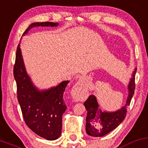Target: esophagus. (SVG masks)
Returning <instances> with one entry per match:
<instances>
[{
  "mask_svg": "<svg viewBox=\"0 0 148 148\" xmlns=\"http://www.w3.org/2000/svg\"><path fill=\"white\" fill-rule=\"evenodd\" d=\"M86 80V78L84 77H81L80 81L77 82L75 85H74V87H73L72 90V92L73 95H74L75 98H77V95L79 92H80L82 90V89H83L84 87V85H83V82H85V80Z\"/></svg>",
  "mask_w": 148,
  "mask_h": 148,
  "instance_id": "esophagus-1",
  "label": "esophagus"
}]
</instances>
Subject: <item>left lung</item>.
I'll return each mask as SVG.
<instances>
[{
    "mask_svg": "<svg viewBox=\"0 0 148 148\" xmlns=\"http://www.w3.org/2000/svg\"><path fill=\"white\" fill-rule=\"evenodd\" d=\"M133 71L132 77L128 84V96L125 106L113 112H103L100 109L95 95H92L84 102L87 111L86 117V133L93 137H101L115 129L124 120L127 113V106L130 105L131 100L134 95L135 73Z\"/></svg>",
    "mask_w": 148,
    "mask_h": 148,
    "instance_id": "obj_1",
    "label": "left lung"
}]
</instances>
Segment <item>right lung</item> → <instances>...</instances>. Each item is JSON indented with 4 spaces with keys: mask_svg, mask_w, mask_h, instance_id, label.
I'll list each match as a JSON object with an SVG mask.
<instances>
[{
    "mask_svg": "<svg viewBox=\"0 0 148 148\" xmlns=\"http://www.w3.org/2000/svg\"><path fill=\"white\" fill-rule=\"evenodd\" d=\"M58 23H34L25 30L23 36L35 27H56ZM14 77L17 84V99L27 125L33 132L49 140L60 137L62 116L66 109L63 93L69 81H63L49 90H39L27 73L20 44L17 46Z\"/></svg>",
    "mask_w": 148,
    "mask_h": 148,
    "instance_id": "1",
    "label": "right lung"
}]
</instances>
